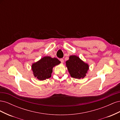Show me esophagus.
Returning <instances> with one entry per match:
<instances>
[{"label":"esophagus","mask_w":120,"mask_h":120,"mask_svg":"<svg viewBox=\"0 0 120 120\" xmlns=\"http://www.w3.org/2000/svg\"><path fill=\"white\" fill-rule=\"evenodd\" d=\"M60 62L61 63H64V60L63 59H60Z\"/></svg>","instance_id":"obj_1"}]
</instances>
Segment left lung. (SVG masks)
<instances>
[{
    "label": "left lung",
    "instance_id": "obj_1",
    "mask_svg": "<svg viewBox=\"0 0 120 120\" xmlns=\"http://www.w3.org/2000/svg\"><path fill=\"white\" fill-rule=\"evenodd\" d=\"M66 63L71 76L75 79L84 78L89 69L88 64L85 63L79 57L75 55L70 56L69 60L66 61Z\"/></svg>",
    "mask_w": 120,
    "mask_h": 120
}]
</instances>
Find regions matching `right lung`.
<instances>
[{
	"label": "right lung",
	"instance_id": "add662e5",
	"mask_svg": "<svg viewBox=\"0 0 120 120\" xmlns=\"http://www.w3.org/2000/svg\"><path fill=\"white\" fill-rule=\"evenodd\" d=\"M60 63L56 58L46 56L32 64L31 69L35 78L39 81H43L51 77L53 68Z\"/></svg>",
	"mask_w": 120,
	"mask_h": 120
}]
</instances>
